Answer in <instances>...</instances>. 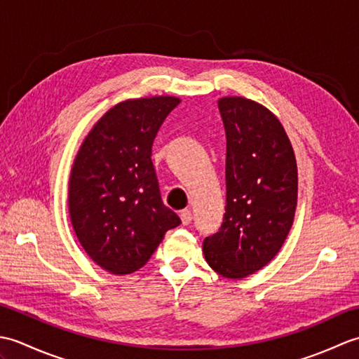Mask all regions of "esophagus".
<instances>
[{
  "mask_svg": "<svg viewBox=\"0 0 359 359\" xmlns=\"http://www.w3.org/2000/svg\"><path fill=\"white\" fill-rule=\"evenodd\" d=\"M180 219H182V224L189 225V224H191V220H193V212L189 210H184L180 212Z\"/></svg>",
  "mask_w": 359,
  "mask_h": 359,
  "instance_id": "obj_1",
  "label": "esophagus"
}]
</instances>
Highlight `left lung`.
Returning a JSON list of instances; mask_svg holds the SVG:
<instances>
[{
	"label": "left lung",
	"instance_id": "8db88e82",
	"mask_svg": "<svg viewBox=\"0 0 359 359\" xmlns=\"http://www.w3.org/2000/svg\"><path fill=\"white\" fill-rule=\"evenodd\" d=\"M226 135V207L219 231L203 241L212 270L239 279L280 250L297 201L294 152L280 121L242 97L219 100Z\"/></svg>",
	"mask_w": 359,
	"mask_h": 359
}]
</instances>
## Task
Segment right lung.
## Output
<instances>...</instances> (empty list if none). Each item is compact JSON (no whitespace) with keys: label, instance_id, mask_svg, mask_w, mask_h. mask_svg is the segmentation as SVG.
<instances>
[{"label":"right lung","instance_id":"1","mask_svg":"<svg viewBox=\"0 0 359 359\" xmlns=\"http://www.w3.org/2000/svg\"><path fill=\"white\" fill-rule=\"evenodd\" d=\"M175 97L118 103L83 142L69 180L75 234L102 269L137 271L149 261L180 217L165 207L152 165V143L175 106Z\"/></svg>","mask_w":359,"mask_h":359}]
</instances>
